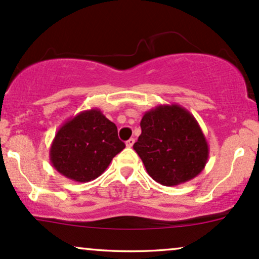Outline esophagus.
<instances>
[{
	"instance_id": "34e87169",
	"label": "esophagus",
	"mask_w": 259,
	"mask_h": 259,
	"mask_svg": "<svg viewBox=\"0 0 259 259\" xmlns=\"http://www.w3.org/2000/svg\"><path fill=\"white\" fill-rule=\"evenodd\" d=\"M133 144H135V139H133V138H131V139H128V141L126 142V147L127 148H132Z\"/></svg>"
}]
</instances>
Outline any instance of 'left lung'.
<instances>
[{
    "label": "left lung",
    "instance_id": "8db88e82",
    "mask_svg": "<svg viewBox=\"0 0 259 259\" xmlns=\"http://www.w3.org/2000/svg\"><path fill=\"white\" fill-rule=\"evenodd\" d=\"M141 128L133 149L155 182L175 187L205 168L207 141L195 117L183 106L157 105L143 115Z\"/></svg>",
    "mask_w": 259,
    "mask_h": 259
}]
</instances>
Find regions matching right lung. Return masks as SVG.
<instances>
[{"instance_id":"add662e5","label":"right lung","mask_w":259,"mask_h":259,"mask_svg":"<svg viewBox=\"0 0 259 259\" xmlns=\"http://www.w3.org/2000/svg\"><path fill=\"white\" fill-rule=\"evenodd\" d=\"M124 147L116 124L94 108L78 112L58 130L50 160L64 177L86 183L98 178Z\"/></svg>"}]
</instances>
